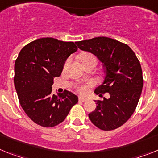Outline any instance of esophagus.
<instances>
[{"label": "esophagus", "mask_w": 158, "mask_h": 158, "mask_svg": "<svg viewBox=\"0 0 158 158\" xmlns=\"http://www.w3.org/2000/svg\"><path fill=\"white\" fill-rule=\"evenodd\" d=\"M86 100H87V98H84V97H79V102H85Z\"/></svg>", "instance_id": "34e87169"}]
</instances>
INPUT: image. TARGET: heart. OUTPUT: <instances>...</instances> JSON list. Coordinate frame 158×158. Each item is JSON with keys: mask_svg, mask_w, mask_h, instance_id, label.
<instances>
[{"mask_svg": "<svg viewBox=\"0 0 158 158\" xmlns=\"http://www.w3.org/2000/svg\"><path fill=\"white\" fill-rule=\"evenodd\" d=\"M90 58L95 59V57L91 54H84L82 56V61H83V60H87V59H90ZM94 85V82L90 81V82H87V83H83V84L77 85V86L75 87V90L81 94H87V93H88L89 89H90V87H92Z\"/></svg>", "mask_w": 158, "mask_h": 158, "instance_id": "heart-1", "label": "heart"}]
</instances>
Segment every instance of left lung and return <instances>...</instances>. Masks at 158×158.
<instances>
[{"label":"left lung","mask_w":158,"mask_h":158,"mask_svg":"<svg viewBox=\"0 0 158 158\" xmlns=\"http://www.w3.org/2000/svg\"><path fill=\"white\" fill-rule=\"evenodd\" d=\"M81 50L95 55L102 62L106 76L94 92L110 98L96 100L97 107L88 114L100 130L109 131L122 127L134 114L143 87L142 67L135 53L127 44L99 36L75 42Z\"/></svg>","instance_id":"obj_1"}]
</instances>
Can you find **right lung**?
<instances>
[{"label": "right lung", "mask_w": 158, "mask_h": 158, "mask_svg": "<svg viewBox=\"0 0 158 158\" xmlns=\"http://www.w3.org/2000/svg\"><path fill=\"white\" fill-rule=\"evenodd\" d=\"M73 42L54 38L35 40L21 49L15 62L14 85L21 107L30 119L43 127L64 122L78 97L64 90L52 93L55 77L62 73L68 56L76 52Z\"/></svg>", "instance_id": "right-lung-1"}]
</instances>
